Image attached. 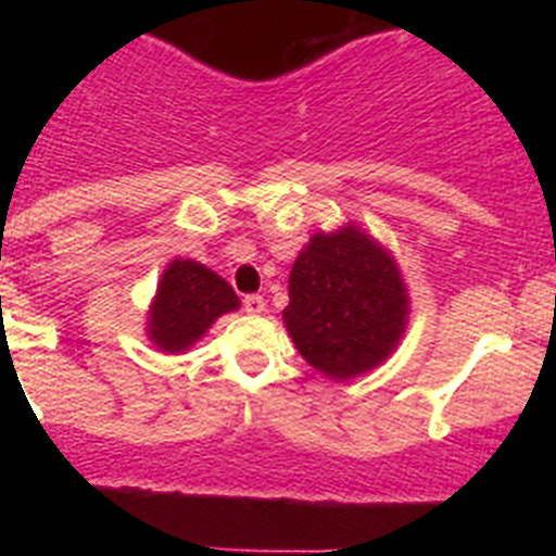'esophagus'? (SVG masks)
<instances>
[{
	"label": "esophagus",
	"instance_id": "esophagus-1",
	"mask_svg": "<svg viewBox=\"0 0 556 556\" xmlns=\"http://www.w3.org/2000/svg\"><path fill=\"white\" fill-rule=\"evenodd\" d=\"M244 312L248 314H264V308H267V301H264L262 294H248L242 301Z\"/></svg>",
	"mask_w": 556,
	"mask_h": 556
}]
</instances>
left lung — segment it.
<instances>
[{"label":"left lung","mask_w":556,"mask_h":556,"mask_svg":"<svg viewBox=\"0 0 556 556\" xmlns=\"http://www.w3.org/2000/svg\"><path fill=\"white\" fill-rule=\"evenodd\" d=\"M409 294L395 258L356 225L314 233L289 273L283 326L314 370L353 378L397 348Z\"/></svg>","instance_id":"obj_1"}]
</instances>
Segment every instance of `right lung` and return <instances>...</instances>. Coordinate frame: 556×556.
Returning a JSON list of instances; mask_svg holds the SVG:
<instances>
[{
	"label": "right lung",
	"instance_id": "obj_1",
	"mask_svg": "<svg viewBox=\"0 0 556 556\" xmlns=\"http://www.w3.org/2000/svg\"><path fill=\"white\" fill-rule=\"evenodd\" d=\"M233 308H239V298L225 278L194 258H175L159 281L147 333L159 351L184 353Z\"/></svg>",
	"mask_w": 556,
	"mask_h": 556
}]
</instances>
